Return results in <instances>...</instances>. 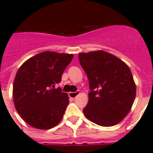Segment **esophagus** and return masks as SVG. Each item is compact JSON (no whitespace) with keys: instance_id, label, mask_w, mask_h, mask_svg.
<instances>
[{"instance_id":"obj_1","label":"esophagus","mask_w":153,"mask_h":153,"mask_svg":"<svg viewBox=\"0 0 153 153\" xmlns=\"http://www.w3.org/2000/svg\"><path fill=\"white\" fill-rule=\"evenodd\" d=\"M79 91L70 92V93H69V97H70V98L75 99L76 97L78 95H79Z\"/></svg>"}]
</instances>
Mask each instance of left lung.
Returning <instances> with one entry per match:
<instances>
[{"label": "left lung", "instance_id": "obj_1", "mask_svg": "<svg viewBox=\"0 0 153 153\" xmlns=\"http://www.w3.org/2000/svg\"><path fill=\"white\" fill-rule=\"evenodd\" d=\"M79 60L89 79V102L83 112L91 122L112 126L130 111L136 87L123 61L102 51L80 53Z\"/></svg>", "mask_w": 153, "mask_h": 153}]
</instances>
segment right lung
I'll use <instances>...</instances> for the list:
<instances>
[{
	"label": "right lung",
	"instance_id": "1",
	"mask_svg": "<svg viewBox=\"0 0 153 153\" xmlns=\"http://www.w3.org/2000/svg\"><path fill=\"white\" fill-rule=\"evenodd\" d=\"M74 55L45 51L24 62L13 81L17 113L31 126L49 129L61 121L69 104L67 93L55 88Z\"/></svg>",
	"mask_w": 153,
	"mask_h": 153
}]
</instances>
